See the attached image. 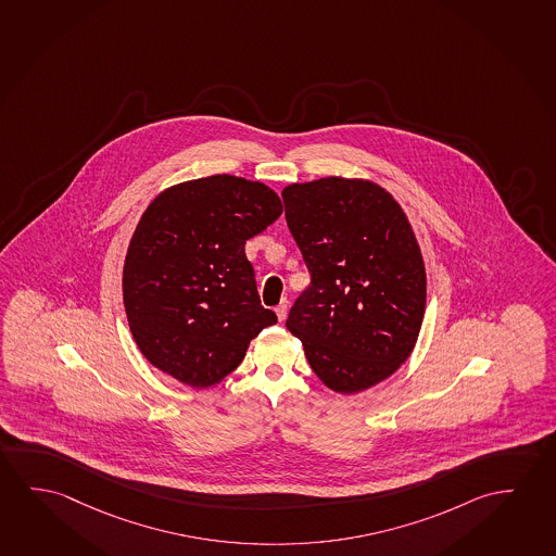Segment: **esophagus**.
<instances>
[{"label": "esophagus", "instance_id": "esophagus-1", "mask_svg": "<svg viewBox=\"0 0 556 556\" xmlns=\"http://www.w3.org/2000/svg\"><path fill=\"white\" fill-rule=\"evenodd\" d=\"M286 315H288V301H282V303L276 307V317H278V320H283Z\"/></svg>", "mask_w": 556, "mask_h": 556}]
</instances>
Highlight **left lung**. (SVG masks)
I'll use <instances>...</instances> for the list:
<instances>
[{"label": "left lung", "instance_id": "obj_1", "mask_svg": "<svg viewBox=\"0 0 556 556\" xmlns=\"http://www.w3.org/2000/svg\"><path fill=\"white\" fill-rule=\"evenodd\" d=\"M311 274L286 327L330 390L379 384L414 352L427 276L406 212L369 179L323 177L282 191Z\"/></svg>", "mask_w": 556, "mask_h": 556}]
</instances>
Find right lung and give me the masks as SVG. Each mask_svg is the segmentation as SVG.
Masks as SVG:
<instances>
[{
  "instance_id": "obj_1",
  "label": "right lung",
  "mask_w": 556,
  "mask_h": 556,
  "mask_svg": "<svg viewBox=\"0 0 556 556\" xmlns=\"http://www.w3.org/2000/svg\"><path fill=\"white\" fill-rule=\"evenodd\" d=\"M280 214L270 187L228 174L168 187L142 212L125 255L124 305L156 369L187 387L218 384L278 320L261 305L245 241Z\"/></svg>"
}]
</instances>
